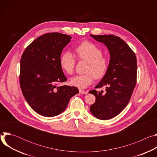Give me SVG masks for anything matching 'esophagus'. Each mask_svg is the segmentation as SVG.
Returning a JSON list of instances; mask_svg holds the SVG:
<instances>
[{"label":"esophagus","instance_id":"34e87169","mask_svg":"<svg viewBox=\"0 0 157 157\" xmlns=\"http://www.w3.org/2000/svg\"><path fill=\"white\" fill-rule=\"evenodd\" d=\"M79 93H81V94H87V92H86V91H83V90H79Z\"/></svg>","mask_w":157,"mask_h":157}]
</instances>
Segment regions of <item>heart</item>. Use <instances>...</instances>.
<instances>
[{"instance_id":"b5f03b06","label":"heart","mask_w":157,"mask_h":157,"mask_svg":"<svg viewBox=\"0 0 157 157\" xmlns=\"http://www.w3.org/2000/svg\"><path fill=\"white\" fill-rule=\"evenodd\" d=\"M76 57L88 63L86 75H76L71 78L70 82L73 86L79 89H85L97 79L102 78L106 74L109 68L108 59L102 56L101 50L95 44L84 41L76 48ZM75 58L71 53L64 52L60 58V66L66 74L71 75L74 71Z\"/></svg>"}]
</instances>
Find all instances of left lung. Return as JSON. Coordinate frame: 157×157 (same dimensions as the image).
Instances as JSON below:
<instances>
[{"instance_id": "obj_1", "label": "left lung", "mask_w": 157, "mask_h": 157, "mask_svg": "<svg viewBox=\"0 0 157 157\" xmlns=\"http://www.w3.org/2000/svg\"><path fill=\"white\" fill-rule=\"evenodd\" d=\"M90 36L103 43L110 55L107 71L95 87H105V91L89 92L96 96V101L91 105L90 110L96 118L108 120L121 113L130 99L136 84L137 59L128 44L117 36Z\"/></svg>"}]
</instances>
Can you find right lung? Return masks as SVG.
Returning a JSON list of instances; mask_svg holds the SVG:
<instances>
[{"mask_svg": "<svg viewBox=\"0 0 157 157\" xmlns=\"http://www.w3.org/2000/svg\"><path fill=\"white\" fill-rule=\"evenodd\" d=\"M71 36L47 33L35 40L20 60V84L30 107L38 114L55 117L62 113L70 99L79 93L76 87L58 86L67 80L60 66L61 55Z\"/></svg>", "mask_w": 157, "mask_h": 157, "instance_id": "1", "label": "right lung"}]
</instances>
